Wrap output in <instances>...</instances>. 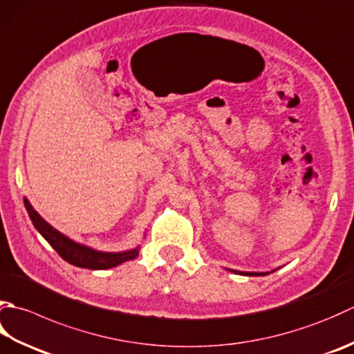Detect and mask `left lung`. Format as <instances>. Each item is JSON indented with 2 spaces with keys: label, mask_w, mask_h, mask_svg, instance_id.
<instances>
[{
  "label": "left lung",
  "mask_w": 354,
  "mask_h": 354,
  "mask_svg": "<svg viewBox=\"0 0 354 354\" xmlns=\"http://www.w3.org/2000/svg\"><path fill=\"white\" fill-rule=\"evenodd\" d=\"M241 273V272H239ZM241 274H252V276H261V274H267V273H241Z\"/></svg>",
  "instance_id": "1"
}]
</instances>
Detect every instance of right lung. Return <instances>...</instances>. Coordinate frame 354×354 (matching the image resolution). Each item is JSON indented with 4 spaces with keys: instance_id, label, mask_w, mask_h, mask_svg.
<instances>
[{
    "instance_id": "obj_1",
    "label": "right lung",
    "mask_w": 354,
    "mask_h": 354,
    "mask_svg": "<svg viewBox=\"0 0 354 354\" xmlns=\"http://www.w3.org/2000/svg\"><path fill=\"white\" fill-rule=\"evenodd\" d=\"M24 205L35 228L43 234V238L55 248V250H57V253L62 259L68 262V264L90 270H106L120 266L121 262L135 259L138 256V248L122 253H102L92 250V248H88L86 245L76 244V242L66 238L64 234H61L58 230H55L50 224H47L46 221L32 209V205L27 199H24Z\"/></svg>"
}]
</instances>
